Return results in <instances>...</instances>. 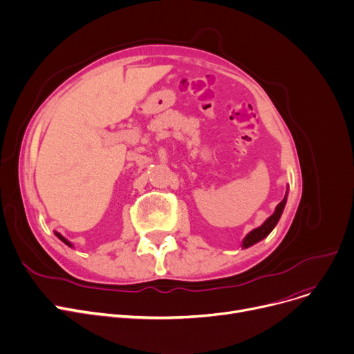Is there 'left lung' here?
I'll list each match as a JSON object with an SVG mask.
<instances>
[{"instance_id": "obj_1", "label": "left lung", "mask_w": 354, "mask_h": 354, "mask_svg": "<svg viewBox=\"0 0 354 354\" xmlns=\"http://www.w3.org/2000/svg\"><path fill=\"white\" fill-rule=\"evenodd\" d=\"M286 200H287V194H286V197L277 204L276 212H274L272 216H270L259 228H254L253 232H250V233H248V234L245 236V239L243 240V247H244V248L253 245L254 243L263 240L266 236L270 234V232H272L273 228L276 227V224H277V221H279V218H280V216H281V213H283Z\"/></svg>"}]
</instances>
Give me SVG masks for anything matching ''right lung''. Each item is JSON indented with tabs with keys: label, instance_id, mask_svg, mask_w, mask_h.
Segmentation results:
<instances>
[{
	"label": "right lung",
	"instance_id": "right-lung-1",
	"mask_svg": "<svg viewBox=\"0 0 354 354\" xmlns=\"http://www.w3.org/2000/svg\"><path fill=\"white\" fill-rule=\"evenodd\" d=\"M55 234H57V237H58V239H59V240H62V241H64V243H66V244H67V245H71V243H70V241H67V240H66V239H64V237H62V236H61V234H58V233H55Z\"/></svg>",
	"mask_w": 354,
	"mask_h": 354
}]
</instances>
